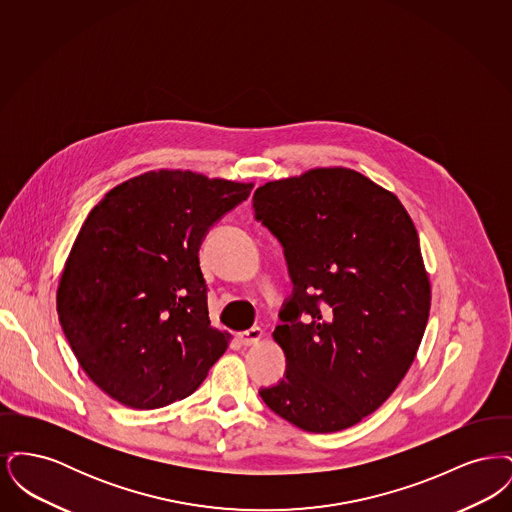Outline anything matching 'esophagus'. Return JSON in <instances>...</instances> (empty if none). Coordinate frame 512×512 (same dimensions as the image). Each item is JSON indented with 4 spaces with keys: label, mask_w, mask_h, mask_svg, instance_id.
Wrapping results in <instances>:
<instances>
[{
    "label": "esophagus",
    "mask_w": 512,
    "mask_h": 512,
    "mask_svg": "<svg viewBox=\"0 0 512 512\" xmlns=\"http://www.w3.org/2000/svg\"><path fill=\"white\" fill-rule=\"evenodd\" d=\"M238 340L242 345H255V343L263 340V330L261 328H249V330L238 334Z\"/></svg>",
    "instance_id": "34e87169"
}]
</instances>
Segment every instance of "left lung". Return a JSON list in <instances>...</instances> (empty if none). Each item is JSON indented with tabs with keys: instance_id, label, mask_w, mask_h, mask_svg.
<instances>
[{
	"instance_id": "left-lung-1",
	"label": "left lung",
	"mask_w": 512,
	"mask_h": 512,
	"mask_svg": "<svg viewBox=\"0 0 512 512\" xmlns=\"http://www.w3.org/2000/svg\"><path fill=\"white\" fill-rule=\"evenodd\" d=\"M293 292L272 338L284 378L259 395L315 434L374 413L413 365L430 315L418 234L401 201L351 169H313L253 194Z\"/></svg>"
}]
</instances>
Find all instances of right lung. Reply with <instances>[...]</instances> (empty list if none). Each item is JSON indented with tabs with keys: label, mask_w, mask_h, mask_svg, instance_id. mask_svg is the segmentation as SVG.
<instances>
[{
	"label": "right lung",
	"mask_w": 512,
	"mask_h": 512,
	"mask_svg": "<svg viewBox=\"0 0 512 512\" xmlns=\"http://www.w3.org/2000/svg\"><path fill=\"white\" fill-rule=\"evenodd\" d=\"M251 188L146 172L90 211L59 280L57 313L99 390L149 411L199 388L230 340L211 326L199 247Z\"/></svg>",
	"instance_id": "right-lung-1"
}]
</instances>
